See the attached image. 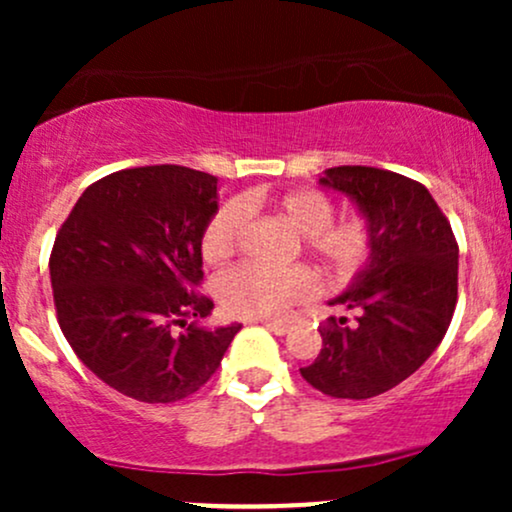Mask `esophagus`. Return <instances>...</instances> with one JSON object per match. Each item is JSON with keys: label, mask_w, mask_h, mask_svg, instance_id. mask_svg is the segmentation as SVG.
<instances>
[{"label": "esophagus", "mask_w": 512, "mask_h": 512, "mask_svg": "<svg viewBox=\"0 0 512 512\" xmlns=\"http://www.w3.org/2000/svg\"><path fill=\"white\" fill-rule=\"evenodd\" d=\"M264 325H267L274 334H289L293 322L291 320H269V322H264Z\"/></svg>", "instance_id": "1"}]
</instances>
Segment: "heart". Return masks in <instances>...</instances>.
Segmentation results:
<instances>
[{
  "mask_svg": "<svg viewBox=\"0 0 512 512\" xmlns=\"http://www.w3.org/2000/svg\"><path fill=\"white\" fill-rule=\"evenodd\" d=\"M274 216L301 236V248L320 262L322 272L334 281L351 279L373 250V226L366 216L354 214L334 219V204L313 187H298L269 202ZM248 226V207L240 199L216 209L202 231V257L211 264L223 262L236 252ZM223 310L236 317H276L301 303L315 291V279L308 269L291 267L267 272L255 267H233L214 284Z\"/></svg>",
  "mask_w": 512,
  "mask_h": 512,
  "instance_id": "1",
  "label": "heart"
}]
</instances>
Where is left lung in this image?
<instances>
[{"label":"left lung","mask_w":512,"mask_h":512,"mask_svg":"<svg viewBox=\"0 0 512 512\" xmlns=\"http://www.w3.org/2000/svg\"><path fill=\"white\" fill-rule=\"evenodd\" d=\"M320 185L342 192L373 226L366 267L330 305L358 310L320 327L322 349L301 375L337 399H368L407 380L438 349L457 303V240L421 182L392 170L337 166Z\"/></svg>","instance_id":"1"}]
</instances>
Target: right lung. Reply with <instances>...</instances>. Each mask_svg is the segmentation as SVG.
Masks as SVG:
<instances>
[{
    "instance_id": "obj_1",
    "label": "right lung",
    "mask_w": 512,
    "mask_h": 512,
    "mask_svg": "<svg viewBox=\"0 0 512 512\" xmlns=\"http://www.w3.org/2000/svg\"><path fill=\"white\" fill-rule=\"evenodd\" d=\"M216 182L185 166L117 170L86 187L55 238L62 334L93 375L139 402L190 397L240 332L238 322L197 325L214 308L195 289L202 231L219 209Z\"/></svg>"
}]
</instances>
